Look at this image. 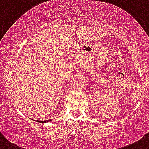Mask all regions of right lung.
I'll list each match as a JSON object with an SVG mask.
<instances>
[{
    "label": "right lung",
    "mask_w": 149,
    "mask_h": 149,
    "mask_svg": "<svg viewBox=\"0 0 149 149\" xmlns=\"http://www.w3.org/2000/svg\"><path fill=\"white\" fill-rule=\"evenodd\" d=\"M51 120H47V121H39V122H40V123H46V122H48V121H50Z\"/></svg>",
    "instance_id": "obj_1"
}]
</instances>
